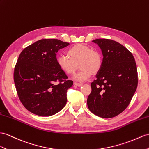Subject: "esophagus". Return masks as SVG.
<instances>
[{
	"mask_svg": "<svg viewBox=\"0 0 149 149\" xmlns=\"http://www.w3.org/2000/svg\"><path fill=\"white\" fill-rule=\"evenodd\" d=\"M74 85H77V86H81V85H83V83H78V82H74Z\"/></svg>",
	"mask_w": 149,
	"mask_h": 149,
	"instance_id": "obj_1",
	"label": "esophagus"
}]
</instances>
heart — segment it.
<instances>
[{"instance_id":"1","label":"heart","mask_w":149,"mask_h":149,"mask_svg":"<svg viewBox=\"0 0 149 149\" xmlns=\"http://www.w3.org/2000/svg\"><path fill=\"white\" fill-rule=\"evenodd\" d=\"M68 56L61 55L57 57V63L60 69L67 74H72L76 71L77 64L80 68L74 78L77 81L86 80L92 73L99 72L102 65V57L96 50L89 47L77 44L71 47L67 51Z\"/></svg>"}]
</instances>
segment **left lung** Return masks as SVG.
<instances>
[{
  "instance_id": "1",
  "label": "left lung",
  "mask_w": 149,
  "mask_h": 149,
  "mask_svg": "<svg viewBox=\"0 0 149 149\" xmlns=\"http://www.w3.org/2000/svg\"><path fill=\"white\" fill-rule=\"evenodd\" d=\"M102 50L103 59L87 105L93 114L103 118L116 116L128 107L138 85L136 64L125 47L110 39L92 41Z\"/></svg>"
}]
</instances>
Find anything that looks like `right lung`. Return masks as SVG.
Masks as SVG:
<instances>
[{
  "mask_svg": "<svg viewBox=\"0 0 149 149\" xmlns=\"http://www.w3.org/2000/svg\"><path fill=\"white\" fill-rule=\"evenodd\" d=\"M70 45L57 39H42L26 47L19 54L14 71L17 95L33 114L50 116L66 106L68 80L57 63V52Z\"/></svg>",
  "mask_w": 149,
  "mask_h": 149,
  "instance_id": "right-lung-1",
  "label": "right lung"
}]
</instances>
